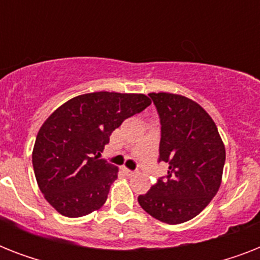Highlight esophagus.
Returning a JSON list of instances; mask_svg holds the SVG:
<instances>
[{"instance_id": "34e87169", "label": "esophagus", "mask_w": 260, "mask_h": 260, "mask_svg": "<svg viewBox=\"0 0 260 260\" xmlns=\"http://www.w3.org/2000/svg\"><path fill=\"white\" fill-rule=\"evenodd\" d=\"M122 170H124V173H125L126 175H128V177H134L135 174H136V171L129 170V169H126V167H124V169H122Z\"/></svg>"}]
</instances>
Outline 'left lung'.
Masks as SVG:
<instances>
[{
	"instance_id": "8db88e82",
	"label": "left lung",
	"mask_w": 260,
	"mask_h": 260,
	"mask_svg": "<svg viewBox=\"0 0 260 260\" xmlns=\"http://www.w3.org/2000/svg\"><path fill=\"white\" fill-rule=\"evenodd\" d=\"M148 95L160 120L159 162L169 163V171L138 201L159 221L181 224L202 212L218 191L225 147L197 102L171 93Z\"/></svg>"
}]
</instances>
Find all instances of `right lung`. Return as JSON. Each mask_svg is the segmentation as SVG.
Returning a JSON list of instances; mask_svg holds the SVG:
<instances>
[{"label":"right lung","instance_id":"obj_1","mask_svg":"<svg viewBox=\"0 0 260 260\" xmlns=\"http://www.w3.org/2000/svg\"><path fill=\"white\" fill-rule=\"evenodd\" d=\"M150 105L144 94L97 91L71 98L47 118L32 165L51 206L66 217H81L105 204L118 169L100 155L125 118Z\"/></svg>","mask_w":260,"mask_h":260}]
</instances>
